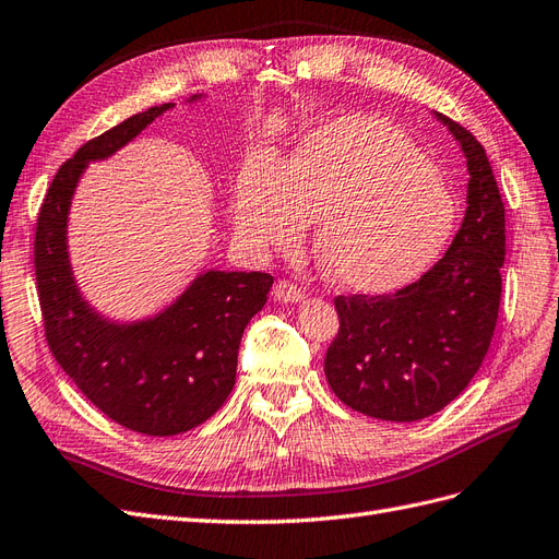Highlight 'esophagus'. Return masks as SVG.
I'll use <instances>...</instances> for the list:
<instances>
[{"label":"esophagus","instance_id":"34e87169","mask_svg":"<svg viewBox=\"0 0 559 559\" xmlns=\"http://www.w3.org/2000/svg\"><path fill=\"white\" fill-rule=\"evenodd\" d=\"M274 297H276L278 301H283V305H290V301L301 299V290L297 288L295 283L281 278V281L274 285Z\"/></svg>","mask_w":559,"mask_h":559}]
</instances>
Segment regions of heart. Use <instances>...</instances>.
<instances>
[{
  "instance_id": "obj_1",
  "label": "heart",
  "mask_w": 559,
  "mask_h": 559,
  "mask_svg": "<svg viewBox=\"0 0 559 559\" xmlns=\"http://www.w3.org/2000/svg\"><path fill=\"white\" fill-rule=\"evenodd\" d=\"M321 217L313 254L323 276L348 293L386 295L438 260L456 205L403 131L346 117L316 131L281 168L252 162L236 187L234 225L250 248H293Z\"/></svg>"
}]
</instances>
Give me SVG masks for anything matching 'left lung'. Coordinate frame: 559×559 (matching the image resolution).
<instances>
[{
	"label": "left lung",
	"instance_id": "8db88e82",
	"mask_svg": "<svg viewBox=\"0 0 559 559\" xmlns=\"http://www.w3.org/2000/svg\"><path fill=\"white\" fill-rule=\"evenodd\" d=\"M468 166V209L452 246L393 295H340V332L325 354L344 405L381 421H419L450 405L480 370L493 337L506 258V215L485 147L436 115Z\"/></svg>",
	"mask_w": 559,
	"mask_h": 559
}]
</instances>
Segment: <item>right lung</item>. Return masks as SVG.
Instances as JSON below:
<instances>
[{
	"instance_id": "obj_1",
	"label": "right lung",
	"mask_w": 559,
	"mask_h": 559,
	"mask_svg": "<svg viewBox=\"0 0 559 559\" xmlns=\"http://www.w3.org/2000/svg\"><path fill=\"white\" fill-rule=\"evenodd\" d=\"M170 107H150L79 147L46 191L35 231L37 295L51 354L111 421L158 438L197 428L225 405L243 330L274 283L262 271H205L166 311L129 325L98 316L79 293L66 241L76 182L88 162L111 156Z\"/></svg>"
}]
</instances>
